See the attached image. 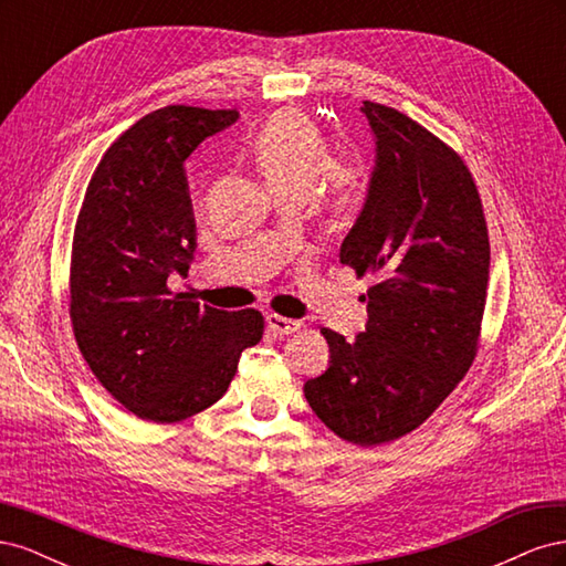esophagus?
Segmentation results:
<instances>
[{
	"label": "esophagus",
	"mask_w": 566,
	"mask_h": 566,
	"mask_svg": "<svg viewBox=\"0 0 566 566\" xmlns=\"http://www.w3.org/2000/svg\"><path fill=\"white\" fill-rule=\"evenodd\" d=\"M266 325L271 333L276 335H293L300 331V321L295 318H285V316H279V314H266Z\"/></svg>",
	"instance_id": "34e87169"
}]
</instances>
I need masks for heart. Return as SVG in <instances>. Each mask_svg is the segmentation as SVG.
<instances>
[{
  "label": "heart",
  "instance_id": "obj_1",
  "mask_svg": "<svg viewBox=\"0 0 566 566\" xmlns=\"http://www.w3.org/2000/svg\"><path fill=\"white\" fill-rule=\"evenodd\" d=\"M254 160L276 193H310L321 175L328 179L331 200L345 210L364 193V169L356 163L331 165L328 144L310 117L297 111L273 115L252 144Z\"/></svg>",
  "mask_w": 566,
  "mask_h": 566
}]
</instances>
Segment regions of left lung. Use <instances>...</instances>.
<instances>
[{"mask_svg": "<svg viewBox=\"0 0 566 566\" xmlns=\"http://www.w3.org/2000/svg\"><path fill=\"white\" fill-rule=\"evenodd\" d=\"M375 165L339 262L373 273L368 325L331 328V361L304 382L325 427L358 447L413 432L474 361L489 285V233L470 169L403 113L364 101Z\"/></svg>", "mask_w": 566, "mask_h": 566, "instance_id": "8db88e82", "label": "left lung"}]
</instances>
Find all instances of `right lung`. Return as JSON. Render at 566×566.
<instances>
[{"label": "right lung", "instance_id": "add662e5", "mask_svg": "<svg viewBox=\"0 0 566 566\" xmlns=\"http://www.w3.org/2000/svg\"><path fill=\"white\" fill-rule=\"evenodd\" d=\"M238 111L167 106L101 158L75 224L71 318L96 380L134 416L179 422L224 397L238 358L264 333L260 312L175 293L196 252L184 163Z\"/></svg>", "mask_w": 566, "mask_h": 566}]
</instances>
